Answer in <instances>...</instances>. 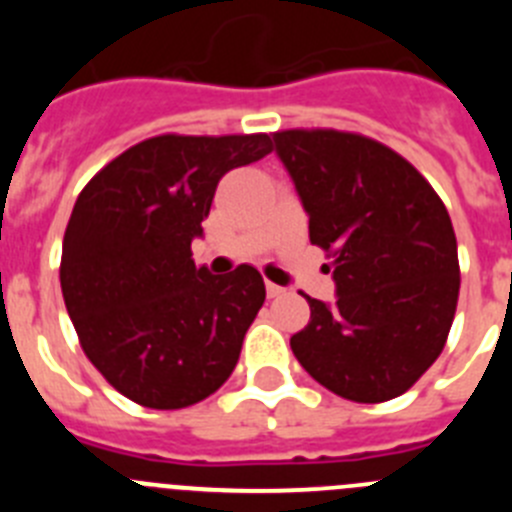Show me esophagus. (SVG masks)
I'll list each match as a JSON object with an SVG mask.
<instances>
[{"label": "esophagus", "instance_id": "esophagus-1", "mask_svg": "<svg viewBox=\"0 0 512 512\" xmlns=\"http://www.w3.org/2000/svg\"><path fill=\"white\" fill-rule=\"evenodd\" d=\"M266 295H269V297H282L284 295V287H279V284L266 282Z\"/></svg>", "mask_w": 512, "mask_h": 512}]
</instances>
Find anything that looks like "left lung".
<instances>
[{"label":"left lung","mask_w":512,"mask_h":512,"mask_svg":"<svg viewBox=\"0 0 512 512\" xmlns=\"http://www.w3.org/2000/svg\"><path fill=\"white\" fill-rule=\"evenodd\" d=\"M310 217V243L333 253L336 302L307 297L310 323L289 338L330 392L384 402L438 359L459 300L451 217L392 148L338 130L274 133Z\"/></svg>","instance_id":"obj_1"}]
</instances>
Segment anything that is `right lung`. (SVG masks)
I'll list each match as a JSON object with an SVG mask.
<instances>
[{
	"label": "right lung",
	"mask_w": 512,
	"mask_h": 512,
	"mask_svg": "<svg viewBox=\"0 0 512 512\" xmlns=\"http://www.w3.org/2000/svg\"><path fill=\"white\" fill-rule=\"evenodd\" d=\"M271 151L269 135H158L81 189L63 235L61 289L81 348L117 392L179 410L223 387L266 300L243 264L192 259L217 182Z\"/></svg>",
	"instance_id": "1"
}]
</instances>
